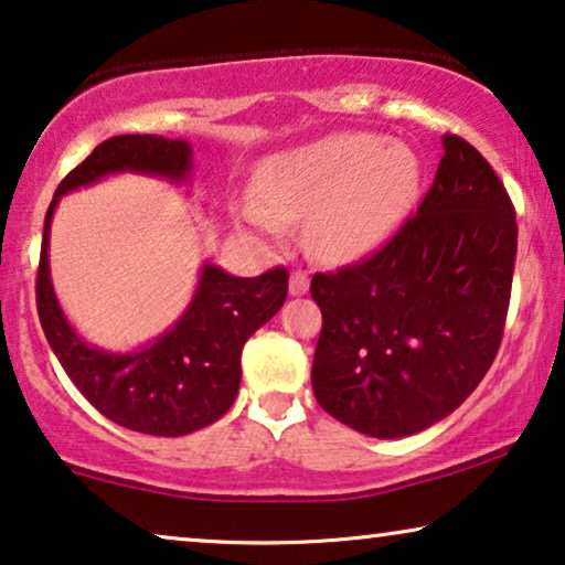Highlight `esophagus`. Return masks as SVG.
I'll use <instances>...</instances> for the list:
<instances>
[{"label":"esophagus","instance_id":"esophagus-1","mask_svg":"<svg viewBox=\"0 0 565 565\" xmlns=\"http://www.w3.org/2000/svg\"><path fill=\"white\" fill-rule=\"evenodd\" d=\"M308 285H311V280H308V275L303 273V269H292L290 296H303V292H308Z\"/></svg>","mask_w":565,"mask_h":565}]
</instances>
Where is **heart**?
Listing matches in <instances>:
<instances>
[{"label":"heart","mask_w":565,"mask_h":565,"mask_svg":"<svg viewBox=\"0 0 565 565\" xmlns=\"http://www.w3.org/2000/svg\"><path fill=\"white\" fill-rule=\"evenodd\" d=\"M422 188V161L406 143L373 134H337L282 153L262 169V207L252 221L311 222L321 257L342 262L373 252L404 221Z\"/></svg>","instance_id":"heart-1"}]
</instances>
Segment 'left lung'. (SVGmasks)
Listing matches in <instances>:
<instances>
[{"mask_svg":"<svg viewBox=\"0 0 565 565\" xmlns=\"http://www.w3.org/2000/svg\"><path fill=\"white\" fill-rule=\"evenodd\" d=\"M419 211L383 249L319 273L313 396L347 427L396 439L450 416L489 373L512 292L514 205L489 161L445 134Z\"/></svg>","mask_w":565,"mask_h":565,"instance_id":"left-lung-1","label":"left lung"}]
</instances>
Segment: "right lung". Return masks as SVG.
I'll list each match as a JSON object with an SVG mask.
<instances>
[{
	"mask_svg": "<svg viewBox=\"0 0 565 565\" xmlns=\"http://www.w3.org/2000/svg\"><path fill=\"white\" fill-rule=\"evenodd\" d=\"M149 174L188 182L192 146L153 134L113 136L64 177L45 213L35 300L41 327L61 367L82 396L120 427L157 437H182L221 419L242 383V350L254 331L280 311L288 269L234 277L205 262L184 313L153 342L134 352H107L84 342L61 311L51 282V218L66 192L107 174Z\"/></svg>",
	"mask_w": 565,
	"mask_h": 565,
	"instance_id": "obj_1",
	"label": "right lung"
}]
</instances>
